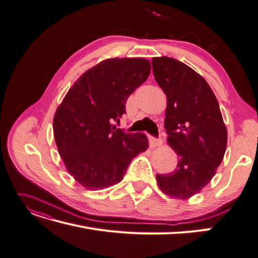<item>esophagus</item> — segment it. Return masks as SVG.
Segmentation results:
<instances>
[{
    "instance_id": "1",
    "label": "esophagus",
    "mask_w": 258,
    "mask_h": 258,
    "mask_svg": "<svg viewBox=\"0 0 258 258\" xmlns=\"http://www.w3.org/2000/svg\"><path fill=\"white\" fill-rule=\"evenodd\" d=\"M150 146L151 148H156V147H159L162 145V140L161 138H156V137H150Z\"/></svg>"
}]
</instances>
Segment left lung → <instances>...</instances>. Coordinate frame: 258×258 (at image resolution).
Returning a JSON list of instances; mask_svg holds the SVG:
<instances>
[{"label": "left lung", "instance_id": "obj_1", "mask_svg": "<svg viewBox=\"0 0 258 258\" xmlns=\"http://www.w3.org/2000/svg\"><path fill=\"white\" fill-rule=\"evenodd\" d=\"M157 84L167 96L164 128L176 153L173 172L157 174L170 197L187 200L213 179L227 148V127L215 94L205 79L172 57H154Z\"/></svg>", "mask_w": 258, "mask_h": 258}]
</instances>
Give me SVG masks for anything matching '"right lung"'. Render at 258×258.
Instances as JSON below:
<instances>
[{
	"label": "right lung",
	"instance_id": "obj_1",
	"mask_svg": "<svg viewBox=\"0 0 258 258\" xmlns=\"http://www.w3.org/2000/svg\"><path fill=\"white\" fill-rule=\"evenodd\" d=\"M150 62L142 57L109 58L79 77L53 118L58 154L86 188L121 182L127 167L148 148L146 135L125 133L113 123L125 113L127 98L146 82Z\"/></svg>",
	"mask_w": 258,
	"mask_h": 258
}]
</instances>
